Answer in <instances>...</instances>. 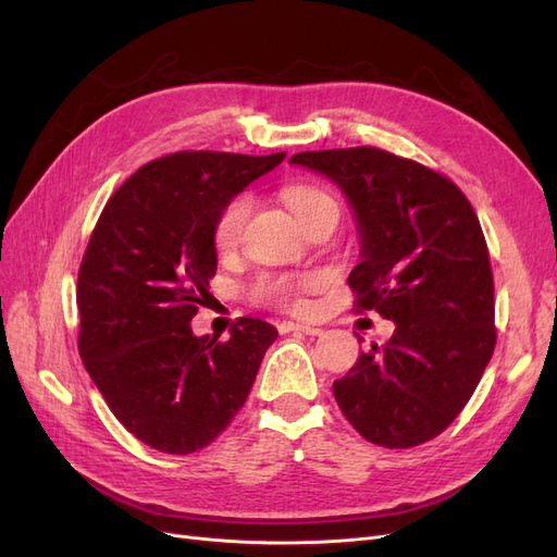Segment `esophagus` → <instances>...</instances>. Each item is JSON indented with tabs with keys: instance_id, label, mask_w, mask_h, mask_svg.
Segmentation results:
<instances>
[{
	"instance_id": "esophagus-1",
	"label": "esophagus",
	"mask_w": 557,
	"mask_h": 557,
	"mask_svg": "<svg viewBox=\"0 0 557 557\" xmlns=\"http://www.w3.org/2000/svg\"><path fill=\"white\" fill-rule=\"evenodd\" d=\"M278 332L281 334H290V332H295V334H307V336H320L323 334V330L320 327H311V325H299V323H281L278 325Z\"/></svg>"
}]
</instances>
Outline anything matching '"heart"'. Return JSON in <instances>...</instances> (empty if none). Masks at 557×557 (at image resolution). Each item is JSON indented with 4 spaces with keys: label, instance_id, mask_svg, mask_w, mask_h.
<instances>
[{
    "label": "heart",
    "instance_id": "1",
    "mask_svg": "<svg viewBox=\"0 0 557 557\" xmlns=\"http://www.w3.org/2000/svg\"><path fill=\"white\" fill-rule=\"evenodd\" d=\"M283 199L288 201V207L295 211L299 223H307L309 218L323 213V211L339 213V207H336L334 197H330L325 190L313 188V185H288V188L283 190ZM248 213H250V197L248 195H239V197L230 199L223 207V211L218 213V221L213 227V244L221 256L232 252L242 244ZM318 285H320V278L315 274L260 276L256 283H252V297H256L258 301H264V305L278 307V309L299 311L301 307H305V295L315 290Z\"/></svg>",
    "mask_w": 557,
    "mask_h": 557
}]
</instances>
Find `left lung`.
<instances>
[{"label":"left lung","instance_id":"left-lung-1","mask_svg":"<svg viewBox=\"0 0 557 557\" xmlns=\"http://www.w3.org/2000/svg\"><path fill=\"white\" fill-rule=\"evenodd\" d=\"M290 162L325 174L348 197L362 242L348 276L356 311L397 325L391 342L334 381V399L367 442L425 444L460 416L497 342L479 218L450 178L374 146L307 150Z\"/></svg>","mask_w":557,"mask_h":557}]
</instances>
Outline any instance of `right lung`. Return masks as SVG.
I'll list each match as a JSON object with an SVG mask.
<instances>
[{
    "label": "right lung",
    "mask_w": 557,
    "mask_h": 557,
    "mask_svg": "<svg viewBox=\"0 0 557 557\" xmlns=\"http://www.w3.org/2000/svg\"><path fill=\"white\" fill-rule=\"evenodd\" d=\"M285 153L178 150L117 188L78 269V350L113 416L146 446L188 455L221 434L250 393L276 327L239 318L230 339L190 320L215 276L218 213Z\"/></svg>",
    "instance_id": "1"
}]
</instances>
